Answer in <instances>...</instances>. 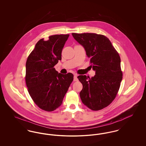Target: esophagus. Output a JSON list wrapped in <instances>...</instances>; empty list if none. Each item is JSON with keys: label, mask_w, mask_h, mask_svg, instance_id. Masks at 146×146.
<instances>
[{"label": "esophagus", "mask_w": 146, "mask_h": 146, "mask_svg": "<svg viewBox=\"0 0 146 146\" xmlns=\"http://www.w3.org/2000/svg\"><path fill=\"white\" fill-rule=\"evenodd\" d=\"M78 80V79L77 78V76H76V74H74V82H76Z\"/></svg>", "instance_id": "1"}]
</instances>
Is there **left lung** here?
Returning a JSON list of instances; mask_svg holds the SVG:
<instances>
[{"instance_id": "1", "label": "left lung", "mask_w": 146, "mask_h": 146, "mask_svg": "<svg viewBox=\"0 0 146 146\" xmlns=\"http://www.w3.org/2000/svg\"><path fill=\"white\" fill-rule=\"evenodd\" d=\"M84 47L90 66L95 71L91 78L79 76L83 84L79 95L82 102L92 111L101 110L116 97L123 78L120 57L108 38L96 33H72Z\"/></svg>"}]
</instances>
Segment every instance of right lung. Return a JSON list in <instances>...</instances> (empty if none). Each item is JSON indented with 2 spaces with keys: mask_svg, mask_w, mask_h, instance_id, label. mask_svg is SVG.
I'll list each match as a JSON object with an SVG mask.
<instances>
[{
  "mask_svg": "<svg viewBox=\"0 0 146 146\" xmlns=\"http://www.w3.org/2000/svg\"><path fill=\"white\" fill-rule=\"evenodd\" d=\"M69 35H51L39 40L26 64V83L35 104L45 111L58 108L73 80V74L58 73L54 66L61 60V53Z\"/></svg>",
  "mask_w": 146,
  "mask_h": 146,
  "instance_id": "add662e5",
  "label": "right lung"
}]
</instances>
